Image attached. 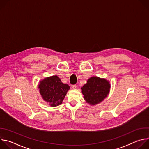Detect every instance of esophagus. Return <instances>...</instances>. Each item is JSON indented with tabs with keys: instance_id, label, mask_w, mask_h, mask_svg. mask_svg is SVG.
<instances>
[{
	"instance_id": "obj_1",
	"label": "esophagus",
	"mask_w": 149,
	"mask_h": 149,
	"mask_svg": "<svg viewBox=\"0 0 149 149\" xmlns=\"http://www.w3.org/2000/svg\"><path fill=\"white\" fill-rule=\"evenodd\" d=\"M71 87H72V89H76L77 88V85H72Z\"/></svg>"
}]
</instances>
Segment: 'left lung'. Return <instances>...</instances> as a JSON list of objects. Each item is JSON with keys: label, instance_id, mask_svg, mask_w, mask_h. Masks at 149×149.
<instances>
[{"label": "left lung", "instance_id": "1", "mask_svg": "<svg viewBox=\"0 0 149 149\" xmlns=\"http://www.w3.org/2000/svg\"><path fill=\"white\" fill-rule=\"evenodd\" d=\"M111 85L105 78L91 77L81 87L82 94L86 102L91 105L100 103L109 95Z\"/></svg>", "mask_w": 149, "mask_h": 149}]
</instances>
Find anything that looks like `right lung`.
<instances>
[{"instance_id":"obj_1","label":"right lung","mask_w":149,"mask_h":149,"mask_svg":"<svg viewBox=\"0 0 149 149\" xmlns=\"http://www.w3.org/2000/svg\"><path fill=\"white\" fill-rule=\"evenodd\" d=\"M38 88L43 100L53 107L62 104L70 89L68 85L62 83L57 75L48 77L39 81Z\"/></svg>"}]
</instances>
